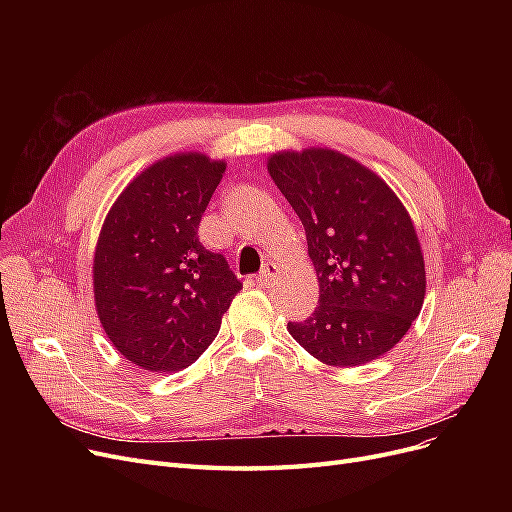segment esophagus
I'll use <instances>...</instances> for the list:
<instances>
[{
	"mask_svg": "<svg viewBox=\"0 0 512 512\" xmlns=\"http://www.w3.org/2000/svg\"><path fill=\"white\" fill-rule=\"evenodd\" d=\"M276 274H278V267H276L274 263H265V265L261 267V272L255 276V282H257L259 286H270L272 280L276 278Z\"/></svg>",
	"mask_w": 512,
	"mask_h": 512,
	"instance_id": "esophagus-1",
	"label": "esophagus"
}]
</instances>
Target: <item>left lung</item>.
Here are the masks:
<instances>
[{"label":"left lung","mask_w":512,"mask_h":512,"mask_svg":"<svg viewBox=\"0 0 512 512\" xmlns=\"http://www.w3.org/2000/svg\"><path fill=\"white\" fill-rule=\"evenodd\" d=\"M267 172L303 222L319 282V305L305 321H290V336L334 367L386 355L425 299L407 207L373 170L328 147L278 151Z\"/></svg>","instance_id":"left-lung-1"}]
</instances>
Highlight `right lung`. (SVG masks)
Returning a JSON list of instances; mask_svg holds the SVG:
<instances>
[{
	"label": "right lung",
	"mask_w": 512,
	"mask_h": 512,
	"mask_svg": "<svg viewBox=\"0 0 512 512\" xmlns=\"http://www.w3.org/2000/svg\"><path fill=\"white\" fill-rule=\"evenodd\" d=\"M226 172L199 151L157 159L107 211L93 257L95 309L130 363L170 373L195 363L242 288L220 253L197 236Z\"/></svg>",
	"instance_id": "add662e5"
}]
</instances>
